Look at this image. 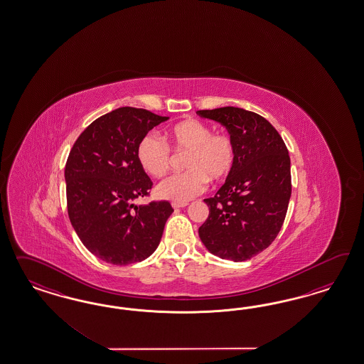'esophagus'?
<instances>
[{"instance_id": "1", "label": "esophagus", "mask_w": 364, "mask_h": 364, "mask_svg": "<svg viewBox=\"0 0 364 364\" xmlns=\"http://www.w3.org/2000/svg\"><path fill=\"white\" fill-rule=\"evenodd\" d=\"M188 203H177V201H173L172 203V207L175 208V210H178V208H184V207H187Z\"/></svg>"}]
</instances>
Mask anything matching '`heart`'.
Here are the masks:
<instances>
[{
    "mask_svg": "<svg viewBox=\"0 0 364 364\" xmlns=\"http://www.w3.org/2000/svg\"><path fill=\"white\" fill-rule=\"evenodd\" d=\"M166 137L175 154H187V172L161 181L156 189L159 198L186 203L203 193L208 180L219 183L236 166V145L231 136L213 133L210 125L196 119L177 122L168 129ZM137 160L148 175L163 177L173 164V154L161 137L148 133L137 145Z\"/></svg>",
    "mask_w": 364,
    "mask_h": 364,
    "instance_id": "heart-1",
    "label": "heart"
}]
</instances>
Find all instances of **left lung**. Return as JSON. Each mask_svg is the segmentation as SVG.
Returning a JSON list of instances; mask_svg holds the SVG:
<instances>
[{
  "mask_svg": "<svg viewBox=\"0 0 364 364\" xmlns=\"http://www.w3.org/2000/svg\"><path fill=\"white\" fill-rule=\"evenodd\" d=\"M223 124L236 145V166L213 198L198 236L221 259L244 262L271 245L291 198V160L282 136L260 114L224 107L198 110Z\"/></svg>",
  "mask_w": 364,
  "mask_h": 364,
  "instance_id": "8db88e82",
  "label": "left lung"
}]
</instances>
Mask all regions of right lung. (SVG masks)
<instances>
[{
    "mask_svg": "<svg viewBox=\"0 0 364 364\" xmlns=\"http://www.w3.org/2000/svg\"><path fill=\"white\" fill-rule=\"evenodd\" d=\"M166 120L133 107L112 110L89 124L68 156L69 219L89 251L110 264H132L154 254L173 212L168 201L132 204L149 196L154 186L139 164L137 145Z\"/></svg>",
    "mask_w": 364,
    "mask_h": 364,
    "instance_id": "obj_1",
    "label": "right lung"
}]
</instances>
